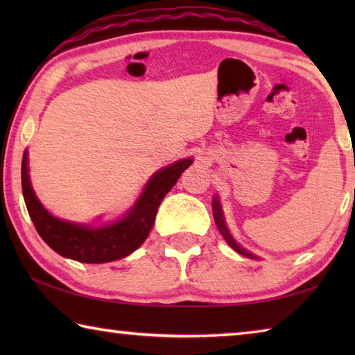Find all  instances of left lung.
Segmentation results:
<instances>
[{
	"label": "left lung",
	"mask_w": 355,
	"mask_h": 355,
	"mask_svg": "<svg viewBox=\"0 0 355 355\" xmlns=\"http://www.w3.org/2000/svg\"><path fill=\"white\" fill-rule=\"evenodd\" d=\"M213 214H214V220H216V224H218L219 232L222 233V236L225 238V241L228 243V245H230L232 249H235L238 254L245 255V257H249V258H255L254 255L250 254V252L244 250L241 245H238L235 243V239H233L230 233H228V228H227L225 222H224V216H222V209H220V205H219V202H218V197H214V200H213Z\"/></svg>",
	"instance_id": "1"
}]
</instances>
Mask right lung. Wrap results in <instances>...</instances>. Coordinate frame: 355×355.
Here are the masks:
<instances>
[{"label": "right lung", "mask_w": 355, "mask_h": 355, "mask_svg": "<svg viewBox=\"0 0 355 355\" xmlns=\"http://www.w3.org/2000/svg\"><path fill=\"white\" fill-rule=\"evenodd\" d=\"M191 163L192 159L186 158L156 172L130 213L123 219L101 228H87L53 218L31 188L26 153L21 163V189L35 230L53 250L80 263H107L130 255L146 241L161 200Z\"/></svg>", "instance_id": "right-lung-1"}]
</instances>
